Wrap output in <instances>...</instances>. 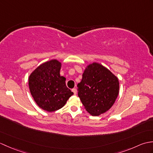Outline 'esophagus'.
Wrapping results in <instances>:
<instances>
[{"label": "esophagus", "instance_id": "esophagus-1", "mask_svg": "<svg viewBox=\"0 0 153 153\" xmlns=\"http://www.w3.org/2000/svg\"><path fill=\"white\" fill-rule=\"evenodd\" d=\"M71 91L74 93V95H76L77 94V89L76 88H73L72 89H71Z\"/></svg>", "mask_w": 153, "mask_h": 153}]
</instances>
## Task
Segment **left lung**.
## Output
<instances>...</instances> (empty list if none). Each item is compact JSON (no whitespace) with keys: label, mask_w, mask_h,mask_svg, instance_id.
Instances as JSON below:
<instances>
[{"label":"left lung","mask_w":153,"mask_h":153,"mask_svg":"<svg viewBox=\"0 0 153 153\" xmlns=\"http://www.w3.org/2000/svg\"><path fill=\"white\" fill-rule=\"evenodd\" d=\"M77 93L87 111L99 116L114 103L119 93L118 79L102 65L93 63L84 71Z\"/></svg>","instance_id":"obj_1"}]
</instances>
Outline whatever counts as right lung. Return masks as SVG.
<instances>
[{
	"mask_svg": "<svg viewBox=\"0 0 153 153\" xmlns=\"http://www.w3.org/2000/svg\"><path fill=\"white\" fill-rule=\"evenodd\" d=\"M61 63L52 60L40 65L29 77V87L37 105L48 112H54L64 106L73 95L66 85V78L60 76Z\"/></svg>",
	"mask_w": 153,
	"mask_h": 153,
	"instance_id": "1",
	"label": "right lung"
}]
</instances>
